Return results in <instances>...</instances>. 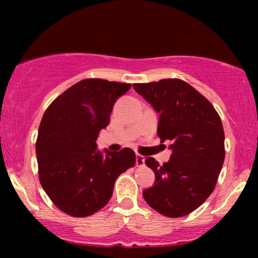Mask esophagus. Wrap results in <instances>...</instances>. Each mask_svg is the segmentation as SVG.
Wrapping results in <instances>:
<instances>
[{"label": "esophagus", "instance_id": "esophagus-1", "mask_svg": "<svg viewBox=\"0 0 258 258\" xmlns=\"http://www.w3.org/2000/svg\"><path fill=\"white\" fill-rule=\"evenodd\" d=\"M144 161H146V158L137 154V156H136V165H137V166H143Z\"/></svg>", "mask_w": 258, "mask_h": 258}]
</instances>
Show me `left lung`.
Segmentation results:
<instances>
[{
	"label": "left lung",
	"mask_w": 258,
	"mask_h": 258,
	"mask_svg": "<svg viewBox=\"0 0 258 258\" xmlns=\"http://www.w3.org/2000/svg\"><path fill=\"white\" fill-rule=\"evenodd\" d=\"M133 88L159 114L158 136L170 141V160L146 164L155 173L144 189L148 205L167 217L197 210L214 191L224 161V132L217 111L203 94L178 79H164Z\"/></svg>",
	"instance_id": "left-lung-1"
}]
</instances>
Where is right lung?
<instances>
[{
  "mask_svg": "<svg viewBox=\"0 0 258 258\" xmlns=\"http://www.w3.org/2000/svg\"><path fill=\"white\" fill-rule=\"evenodd\" d=\"M130 88V84L86 79L44 111L36 142L38 176L49 199L65 214L86 217L99 211L110 200L117 177L135 166L130 148L102 153L96 143L115 102Z\"/></svg>",
  "mask_w": 258,
  "mask_h": 258,
  "instance_id": "add662e5",
  "label": "right lung"
}]
</instances>
